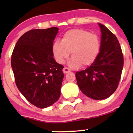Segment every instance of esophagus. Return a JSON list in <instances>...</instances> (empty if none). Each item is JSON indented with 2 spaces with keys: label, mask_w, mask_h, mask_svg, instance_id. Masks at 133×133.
Here are the masks:
<instances>
[{
  "label": "esophagus",
  "mask_w": 133,
  "mask_h": 133,
  "mask_svg": "<svg viewBox=\"0 0 133 133\" xmlns=\"http://www.w3.org/2000/svg\"><path fill=\"white\" fill-rule=\"evenodd\" d=\"M63 72H64V73H69V72H70V69H68V68H64V69H63Z\"/></svg>",
  "instance_id": "esophagus-1"
}]
</instances>
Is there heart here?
Wrapping results in <instances>:
<instances>
[{"instance_id":"1","label":"heart","mask_w":133,"mask_h":133,"mask_svg":"<svg viewBox=\"0 0 133 133\" xmlns=\"http://www.w3.org/2000/svg\"><path fill=\"white\" fill-rule=\"evenodd\" d=\"M101 48L100 38L96 34L82 29H73L65 32L61 41H56L52 51L56 61L63 64L71 52L72 58L68 65L72 69L80 65L87 66L95 61Z\"/></svg>"}]
</instances>
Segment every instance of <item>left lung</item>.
Masks as SVG:
<instances>
[{
    "mask_svg": "<svg viewBox=\"0 0 133 133\" xmlns=\"http://www.w3.org/2000/svg\"><path fill=\"white\" fill-rule=\"evenodd\" d=\"M101 48L95 61L85 70L76 72L77 84L85 95L94 100L109 97L117 89L124 65V57L116 36L102 24Z\"/></svg>",
    "mask_w": 133,
    "mask_h": 133,
    "instance_id": "1",
    "label": "left lung"
}]
</instances>
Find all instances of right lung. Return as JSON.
Masks as SVG:
<instances>
[{
  "mask_svg": "<svg viewBox=\"0 0 133 133\" xmlns=\"http://www.w3.org/2000/svg\"><path fill=\"white\" fill-rule=\"evenodd\" d=\"M58 28L31 29L20 37L11 64L16 85L24 96L38 108L53 105L60 96L64 66L53 58L52 45Z\"/></svg>",
  "mask_w": 133,
  "mask_h": 133,
  "instance_id": "right-lung-1",
  "label": "right lung"
}]
</instances>
